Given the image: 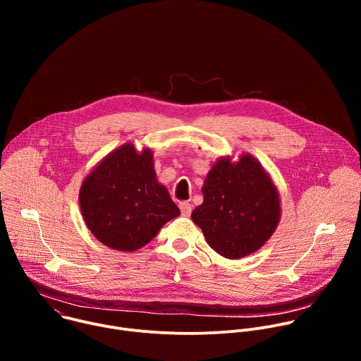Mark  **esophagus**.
<instances>
[{"label": "esophagus", "instance_id": "esophagus-1", "mask_svg": "<svg viewBox=\"0 0 361 361\" xmlns=\"http://www.w3.org/2000/svg\"><path fill=\"white\" fill-rule=\"evenodd\" d=\"M191 209H192V205L190 202H187V201L180 202V210L184 217H188L191 214Z\"/></svg>", "mask_w": 361, "mask_h": 361}]
</instances>
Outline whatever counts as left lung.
<instances>
[{
	"label": "left lung",
	"instance_id": "obj_1",
	"mask_svg": "<svg viewBox=\"0 0 361 361\" xmlns=\"http://www.w3.org/2000/svg\"><path fill=\"white\" fill-rule=\"evenodd\" d=\"M204 201L191 213L209 245L226 259L237 260L260 250L276 231L280 217V194L251 154L237 161L220 157L201 188Z\"/></svg>",
	"mask_w": 361,
	"mask_h": 361
}]
</instances>
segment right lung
<instances>
[{
  "mask_svg": "<svg viewBox=\"0 0 361 361\" xmlns=\"http://www.w3.org/2000/svg\"><path fill=\"white\" fill-rule=\"evenodd\" d=\"M80 209L85 226L104 245L131 252L180 216L169 190L159 183L152 149L126 142L109 152L84 178Z\"/></svg>",
  "mask_w": 361,
  "mask_h": 361,
  "instance_id": "right-lung-1",
  "label": "right lung"
}]
</instances>
